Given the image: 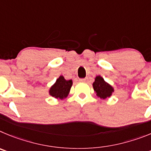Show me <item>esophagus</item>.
<instances>
[{
  "instance_id": "obj_1",
  "label": "esophagus",
  "mask_w": 151,
  "mask_h": 151,
  "mask_svg": "<svg viewBox=\"0 0 151 151\" xmlns=\"http://www.w3.org/2000/svg\"><path fill=\"white\" fill-rule=\"evenodd\" d=\"M79 81H81V82H86V78H83V79H80Z\"/></svg>"
}]
</instances>
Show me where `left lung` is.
<instances>
[{
    "label": "left lung",
    "mask_w": 151,
    "mask_h": 151,
    "mask_svg": "<svg viewBox=\"0 0 151 151\" xmlns=\"http://www.w3.org/2000/svg\"><path fill=\"white\" fill-rule=\"evenodd\" d=\"M92 86H93V89L96 92L98 97L102 99H106L107 98L111 97L114 91V88L109 83L105 82L103 77H101V76H97L95 78V81L92 83Z\"/></svg>",
    "instance_id": "8db88e82"
}]
</instances>
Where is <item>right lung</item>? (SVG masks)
Masks as SVG:
<instances>
[{
    "label": "right lung",
    "mask_w": 151,
    "mask_h": 151,
    "mask_svg": "<svg viewBox=\"0 0 151 151\" xmlns=\"http://www.w3.org/2000/svg\"><path fill=\"white\" fill-rule=\"evenodd\" d=\"M72 84L73 82L71 80L67 81L63 76H60L57 79L55 83L50 87L49 93L50 96L55 99H65L68 96Z\"/></svg>",
    "instance_id": "add662e5"
}]
</instances>
